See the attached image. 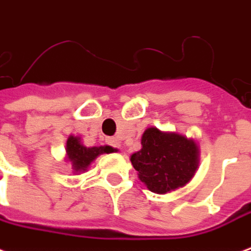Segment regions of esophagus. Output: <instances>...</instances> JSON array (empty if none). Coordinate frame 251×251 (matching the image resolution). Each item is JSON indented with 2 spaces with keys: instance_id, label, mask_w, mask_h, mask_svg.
Segmentation results:
<instances>
[{
  "instance_id": "34e87169",
  "label": "esophagus",
  "mask_w": 251,
  "mask_h": 251,
  "mask_svg": "<svg viewBox=\"0 0 251 251\" xmlns=\"http://www.w3.org/2000/svg\"><path fill=\"white\" fill-rule=\"evenodd\" d=\"M107 144L110 145V146H113L114 149H120L121 146L120 141L117 140V138H109V140H107Z\"/></svg>"
}]
</instances>
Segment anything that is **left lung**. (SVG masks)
<instances>
[{
    "label": "left lung",
    "instance_id": "1",
    "mask_svg": "<svg viewBox=\"0 0 251 251\" xmlns=\"http://www.w3.org/2000/svg\"><path fill=\"white\" fill-rule=\"evenodd\" d=\"M142 149L131 155V165L150 192L165 194L186 185L198 166V148L193 140L149 127Z\"/></svg>",
    "mask_w": 251,
    "mask_h": 251
}]
</instances>
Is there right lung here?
<instances>
[{"mask_svg": "<svg viewBox=\"0 0 251 251\" xmlns=\"http://www.w3.org/2000/svg\"><path fill=\"white\" fill-rule=\"evenodd\" d=\"M116 149L111 146H94V148H86L81 144V141L77 137L70 135L66 142V153H68V159L72 163V168L74 172H85L90 163L97 158L100 154L113 153Z\"/></svg>", "mask_w": 251, "mask_h": 251, "instance_id": "right-lung-1", "label": "right lung"}]
</instances>
